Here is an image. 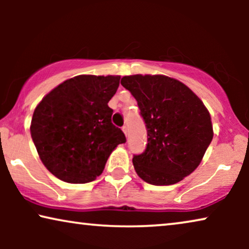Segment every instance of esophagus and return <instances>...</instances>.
Segmentation results:
<instances>
[{
    "instance_id": "obj_1",
    "label": "esophagus",
    "mask_w": 249,
    "mask_h": 249,
    "mask_svg": "<svg viewBox=\"0 0 249 249\" xmlns=\"http://www.w3.org/2000/svg\"><path fill=\"white\" fill-rule=\"evenodd\" d=\"M122 131L124 132L125 136H127V134H128V128H127V125H124V127H122Z\"/></svg>"
}]
</instances>
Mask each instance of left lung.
Masks as SVG:
<instances>
[{
    "mask_svg": "<svg viewBox=\"0 0 249 249\" xmlns=\"http://www.w3.org/2000/svg\"><path fill=\"white\" fill-rule=\"evenodd\" d=\"M121 85L137 101L147 129L146 149L132 158L139 178L155 186L181 181L212 142L210 112L185 84L163 74L124 76Z\"/></svg>",
    "mask_w": 249,
    "mask_h": 249,
    "instance_id": "1",
    "label": "left lung"
}]
</instances>
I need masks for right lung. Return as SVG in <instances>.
<instances>
[{
  "instance_id": "obj_1",
  "label": "right lung",
  "mask_w": 249,
  "mask_h": 249,
  "mask_svg": "<svg viewBox=\"0 0 249 249\" xmlns=\"http://www.w3.org/2000/svg\"><path fill=\"white\" fill-rule=\"evenodd\" d=\"M119 81L120 76L80 74L60 84L36 107L30 134L43 164L56 178L93 181L112 151L125 142L107 105Z\"/></svg>"
}]
</instances>
